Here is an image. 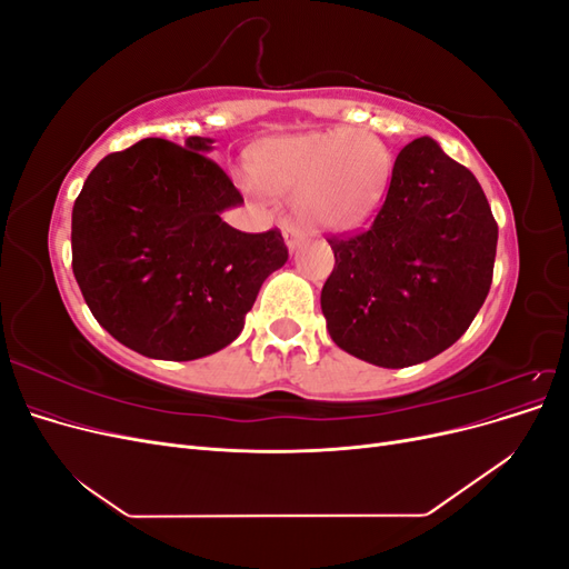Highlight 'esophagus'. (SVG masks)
<instances>
[{"label": "esophagus", "mask_w": 569, "mask_h": 569, "mask_svg": "<svg viewBox=\"0 0 569 569\" xmlns=\"http://www.w3.org/2000/svg\"><path fill=\"white\" fill-rule=\"evenodd\" d=\"M282 234H284V242H287V249H289V251L299 249V247L306 242V237H303L295 226H284V228H282Z\"/></svg>", "instance_id": "obj_1"}]
</instances>
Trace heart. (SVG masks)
<instances>
[{"instance_id": "obj_1", "label": "heart", "mask_w": 569, "mask_h": 569, "mask_svg": "<svg viewBox=\"0 0 569 569\" xmlns=\"http://www.w3.org/2000/svg\"><path fill=\"white\" fill-rule=\"evenodd\" d=\"M389 153L363 130L278 134L247 153V178L268 197L297 192L299 218L322 232L353 230L372 216L389 180Z\"/></svg>"}]
</instances>
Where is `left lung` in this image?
I'll return each mask as SVG.
<instances>
[{
	"label": "left lung",
	"instance_id": "8db88e82",
	"mask_svg": "<svg viewBox=\"0 0 569 569\" xmlns=\"http://www.w3.org/2000/svg\"><path fill=\"white\" fill-rule=\"evenodd\" d=\"M498 242L491 206L468 168L432 137L396 157L387 199L366 230L332 237L320 306L339 349L408 368L456 343L485 303Z\"/></svg>",
	"mask_w": 569,
	"mask_h": 569
}]
</instances>
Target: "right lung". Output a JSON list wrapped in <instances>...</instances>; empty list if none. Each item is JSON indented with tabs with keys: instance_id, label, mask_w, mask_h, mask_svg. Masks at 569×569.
<instances>
[{
	"instance_id": "obj_1",
	"label": "right lung",
	"mask_w": 569,
	"mask_h": 569,
	"mask_svg": "<svg viewBox=\"0 0 569 569\" xmlns=\"http://www.w3.org/2000/svg\"><path fill=\"white\" fill-rule=\"evenodd\" d=\"M149 137L109 153L73 206V274L92 316L123 347L194 360L232 343L270 272L287 263L278 230L249 234L222 211L244 203L206 151Z\"/></svg>"
}]
</instances>
